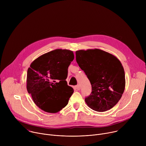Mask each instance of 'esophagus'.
Instances as JSON below:
<instances>
[{"label": "esophagus", "instance_id": "1", "mask_svg": "<svg viewBox=\"0 0 146 146\" xmlns=\"http://www.w3.org/2000/svg\"><path fill=\"white\" fill-rule=\"evenodd\" d=\"M76 89L77 90V91H79L80 90V85H77L76 86Z\"/></svg>", "mask_w": 146, "mask_h": 146}]
</instances>
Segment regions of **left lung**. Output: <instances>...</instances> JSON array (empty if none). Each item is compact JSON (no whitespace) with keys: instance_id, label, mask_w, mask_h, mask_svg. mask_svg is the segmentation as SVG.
<instances>
[{"instance_id":"left-lung-1","label":"left lung","mask_w":146,"mask_h":146,"mask_svg":"<svg viewBox=\"0 0 146 146\" xmlns=\"http://www.w3.org/2000/svg\"><path fill=\"white\" fill-rule=\"evenodd\" d=\"M76 61L89 79L91 94L86 97L92 110L103 112L113 108L123 93L125 78L120 61L112 54L99 49L76 52Z\"/></svg>"}]
</instances>
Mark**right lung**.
<instances>
[{
  "label": "right lung",
  "instance_id": "right-lung-1",
  "mask_svg": "<svg viewBox=\"0 0 146 146\" xmlns=\"http://www.w3.org/2000/svg\"><path fill=\"white\" fill-rule=\"evenodd\" d=\"M74 57L72 51L57 49L41 55L28 68L27 91L41 110L55 113L68 105L74 90L66 79Z\"/></svg>",
  "mask_w": 146,
  "mask_h": 146
}]
</instances>
